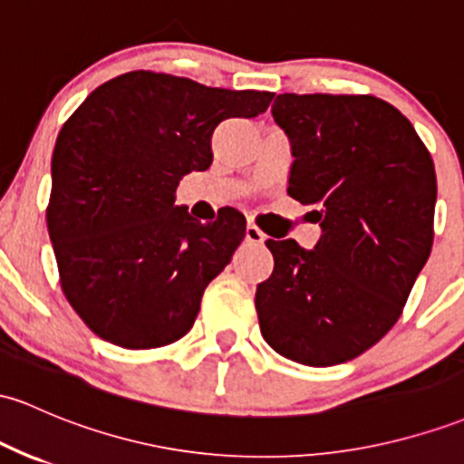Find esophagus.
Returning a JSON list of instances; mask_svg holds the SVG:
<instances>
[{
    "label": "esophagus",
    "instance_id": "obj_1",
    "mask_svg": "<svg viewBox=\"0 0 464 464\" xmlns=\"http://www.w3.org/2000/svg\"><path fill=\"white\" fill-rule=\"evenodd\" d=\"M244 240H246L248 244H262L264 240H266V236L262 233V228H257L256 224L248 222L246 224V233H244Z\"/></svg>",
    "mask_w": 464,
    "mask_h": 464
}]
</instances>
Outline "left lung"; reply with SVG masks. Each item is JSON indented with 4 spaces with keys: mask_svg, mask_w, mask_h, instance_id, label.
I'll return each instance as SVG.
<instances>
[{
    "mask_svg": "<svg viewBox=\"0 0 464 464\" xmlns=\"http://www.w3.org/2000/svg\"><path fill=\"white\" fill-rule=\"evenodd\" d=\"M288 196L314 207L313 251L266 240L259 330L275 353L324 368L354 359L401 317L434 242L436 171L410 121L376 96L279 94Z\"/></svg>",
    "mask_w": 464,
    "mask_h": 464,
    "instance_id": "1",
    "label": "left lung"
}]
</instances>
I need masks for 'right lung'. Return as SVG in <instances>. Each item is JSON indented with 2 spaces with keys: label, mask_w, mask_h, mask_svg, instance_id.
Masks as SVG:
<instances>
[{
  "label": "right lung",
  "mask_w": 464,
  "mask_h": 464,
  "mask_svg": "<svg viewBox=\"0 0 464 464\" xmlns=\"http://www.w3.org/2000/svg\"><path fill=\"white\" fill-rule=\"evenodd\" d=\"M273 96L136 70L99 85L61 127L45 220L61 288L92 333L131 350L189 333L246 220L228 207L200 224L176 205L178 182L211 167L222 121L253 119Z\"/></svg>",
  "instance_id": "obj_1"
}]
</instances>
